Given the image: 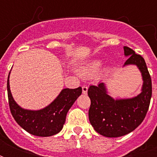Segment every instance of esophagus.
Wrapping results in <instances>:
<instances>
[{
	"label": "esophagus",
	"instance_id": "esophagus-1",
	"mask_svg": "<svg viewBox=\"0 0 157 157\" xmlns=\"http://www.w3.org/2000/svg\"><path fill=\"white\" fill-rule=\"evenodd\" d=\"M87 91H88V86H82V93H83L84 94H87Z\"/></svg>",
	"mask_w": 157,
	"mask_h": 157
}]
</instances>
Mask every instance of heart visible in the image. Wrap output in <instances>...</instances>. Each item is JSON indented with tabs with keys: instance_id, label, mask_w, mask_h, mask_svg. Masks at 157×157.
<instances>
[{
	"instance_id": "obj_1",
	"label": "heart",
	"mask_w": 157,
	"mask_h": 157,
	"mask_svg": "<svg viewBox=\"0 0 157 157\" xmlns=\"http://www.w3.org/2000/svg\"><path fill=\"white\" fill-rule=\"evenodd\" d=\"M103 64L101 59H94L81 67V73L86 76H93L98 73Z\"/></svg>"
}]
</instances>
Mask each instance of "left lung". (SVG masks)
<instances>
[{
  "label": "left lung",
  "instance_id": "obj_1",
  "mask_svg": "<svg viewBox=\"0 0 157 157\" xmlns=\"http://www.w3.org/2000/svg\"><path fill=\"white\" fill-rule=\"evenodd\" d=\"M124 53L129 57L124 66L136 65L141 71V93L131 98L114 99L107 94L103 82L88 90L90 122L96 132L108 138L124 136L136 129L146 117L151 98V79L144 59L127 46H124Z\"/></svg>",
  "mask_w": 157,
  "mask_h": 157
}]
</instances>
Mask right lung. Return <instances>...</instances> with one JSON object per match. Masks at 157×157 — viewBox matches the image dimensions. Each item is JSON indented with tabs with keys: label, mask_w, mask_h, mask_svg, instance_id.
<instances>
[{
	"label": "right lung",
	"mask_w": 157,
	"mask_h": 157,
	"mask_svg": "<svg viewBox=\"0 0 157 157\" xmlns=\"http://www.w3.org/2000/svg\"><path fill=\"white\" fill-rule=\"evenodd\" d=\"M10 74L7 80L9 105L15 121L26 131L36 136H52L61 131L68 110L82 93L81 87L63 89L52 103L43 109H23L16 103L11 94Z\"/></svg>",
	"instance_id": "right-lung-1"
}]
</instances>
